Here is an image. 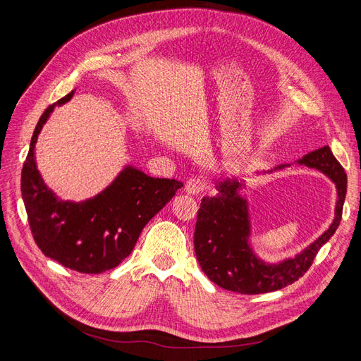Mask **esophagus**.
<instances>
[{
    "label": "esophagus",
    "instance_id": "obj_1",
    "mask_svg": "<svg viewBox=\"0 0 361 361\" xmlns=\"http://www.w3.org/2000/svg\"><path fill=\"white\" fill-rule=\"evenodd\" d=\"M204 188H205V180L201 176H194L191 179H188V182L185 185L186 192L191 194V195L202 192Z\"/></svg>",
    "mask_w": 361,
    "mask_h": 361
}]
</instances>
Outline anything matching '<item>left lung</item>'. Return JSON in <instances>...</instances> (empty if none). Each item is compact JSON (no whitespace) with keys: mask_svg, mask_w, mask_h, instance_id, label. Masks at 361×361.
Returning <instances> with one entry per match:
<instances>
[{"mask_svg":"<svg viewBox=\"0 0 361 361\" xmlns=\"http://www.w3.org/2000/svg\"><path fill=\"white\" fill-rule=\"evenodd\" d=\"M298 163L320 170L335 182L338 202L331 228L295 259L266 264L257 259L248 245L247 201L239 195L245 185L236 179L219 182L217 195L204 197L201 201L194 233L197 260L212 282L239 294H266L294 283L310 269L322 245L339 226L347 194V175L328 145L307 154ZM281 167L285 166L278 169Z\"/></svg>","mask_w":361,"mask_h":361,"instance_id":"left-lung-1","label":"left lung"}]
</instances>
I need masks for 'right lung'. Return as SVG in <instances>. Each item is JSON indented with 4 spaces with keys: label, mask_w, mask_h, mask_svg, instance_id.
Listing matches in <instances>:
<instances>
[{
    "label": "right lung",
    "mask_w": 361,
    "mask_h": 361,
    "mask_svg": "<svg viewBox=\"0 0 361 361\" xmlns=\"http://www.w3.org/2000/svg\"><path fill=\"white\" fill-rule=\"evenodd\" d=\"M73 94L68 92L42 113L23 163L20 190L38 248L67 269L95 274L126 259L144 226L183 183L151 178L138 169L126 167L97 197L85 202L60 201L41 179L35 164V144L54 106L64 104Z\"/></svg>",
    "instance_id": "add662e5"
}]
</instances>
